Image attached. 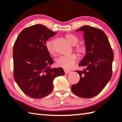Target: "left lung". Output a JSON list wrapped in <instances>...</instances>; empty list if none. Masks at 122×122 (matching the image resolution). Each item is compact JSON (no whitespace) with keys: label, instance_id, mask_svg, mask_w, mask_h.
<instances>
[{"label":"left lung","instance_id":"1","mask_svg":"<svg viewBox=\"0 0 122 122\" xmlns=\"http://www.w3.org/2000/svg\"><path fill=\"white\" fill-rule=\"evenodd\" d=\"M46 26L36 24L24 29L14 44V78L26 95L41 98L53 89V80L63 75L62 68H53V59L46 45L55 36Z\"/></svg>","mask_w":122,"mask_h":122}]
</instances>
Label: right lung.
Instances as JSON below:
<instances>
[{"label": "right lung", "instance_id": "right-lung-1", "mask_svg": "<svg viewBox=\"0 0 122 122\" xmlns=\"http://www.w3.org/2000/svg\"><path fill=\"white\" fill-rule=\"evenodd\" d=\"M76 31L82 32L86 54L78 66L80 80L71 86V91L80 97L89 98L100 93L112 75L113 54L108 37L100 29L83 26Z\"/></svg>", "mask_w": 122, "mask_h": 122}]
</instances>
